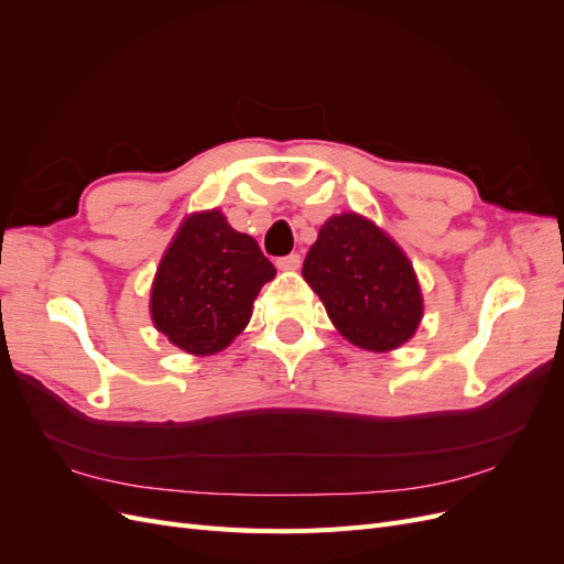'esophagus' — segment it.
I'll use <instances>...</instances> for the list:
<instances>
[{"mask_svg": "<svg viewBox=\"0 0 564 564\" xmlns=\"http://www.w3.org/2000/svg\"><path fill=\"white\" fill-rule=\"evenodd\" d=\"M299 265H301L299 253H289V256H282V259H278L280 270H299Z\"/></svg>", "mask_w": 564, "mask_h": 564, "instance_id": "esophagus-1", "label": "esophagus"}]
</instances>
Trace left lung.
<instances>
[{
	"label": "left lung",
	"mask_w": 564,
	"mask_h": 564,
	"mask_svg": "<svg viewBox=\"0 0 564 564\" xmlns=\"http://www.w3.org/2000/svg\"><path fill=\"white\" fill-rule=\"evenodd\" d=\"M303 278L352 346L390 352L423 319V294L412 261L392 237L355 212L324 220L303 261Z\"/></svg>",
	"instance_id": "1"
}]
</instances>
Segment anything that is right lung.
I'll use <instances>...</instances> for the list:
<instances>
[{
  "instance_id": "add662e5",
  "label": "right lung",
  "mask_w": 564,
  "mask_h": 564,
  "mask_svg": "<svg viewBox=\"0 0 564 564\" xmlns=\"http://www.w3.org/2000/svg\"><path fill=\"white\" fill-rule=\"evenodd\" d=\"M251 235L220 209L183 218L150 286V317L176 348L204 357L245 332L261 286L275 278Z\"/></svg>"
}]
</instances>
